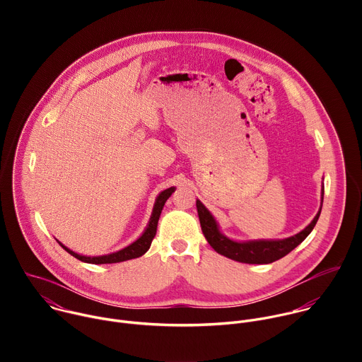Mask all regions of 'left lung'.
Returning a JSON list of instances; mask_svg holds the SVG:
<instances>
[{"mask_svg":"<svg viewBox=\"0 0 362 362\" xmlns=\"http://www.w3.org/2000/svg\"><path fill=\"white\" fill-rule=\"evenodd\" d=\"M322 200H324V190H322ZM197 215L202 226V232L209 242V245L221 255L229 257L232 261H238L242 264H272L291 250H293L299 243L305 240V238L313 232L315 228L318 218L321 215V208L314 218V221L309 223L303 230L299 233L279 240H249V242H236L226 238L221 230L219 226L212 216V214L204 208L200 200H196Z\"/></svg>","mask_w":362,"mask_h":362,"instance_id":"8db88e82","label":"left lung"}]
</instances>
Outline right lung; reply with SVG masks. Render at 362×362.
<instances>
[{
    "instance_id": "obj_1",
    "label": "right lung",
    "mask_w": 362,
    "mask_h": 362,
    "mask_svg": "<svg viewBox=\"0 0 362 362\" xmlns=\"http://www.w3.org/2000/svg\"><path fill=\"white\" fill-rule=\"evenodd\" d=\"M173 192H175V187H169V189L163 190L162 193H159V196L156 197V202H154L153 214L150 216V221H148V225H147L146 230L143 232V235L136 242H133L132 245L126 246L122 250H117V252H113V253H109V255H103V256H84V255H78V253L70 250L62 242H59V243L70 255H73L74 257H77L78 261L86 262V264H95V265H100V264H117V262H124V261H129V259H134V257H139V256L144 255L148 250L153 238L156 236L158 222H159L160 214L163 211V206H165L166 200L170 197V194Z\"/></svg>"
}]
</instances>
